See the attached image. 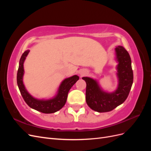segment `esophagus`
Here are the masks:
<instances>
[{
  "instance_id": "34e87169",
  "label": "esophagus",
  "mask_w": 151,
  "mask_h": 151,
  "mask_svg": "<svg viewBox=\"0 0 151 151\" xmlns=\"http://www.w3.org/2000/svg\"><path fill=\"white\" fill-rule=\"evenodd\" d=\"M84 73H85L84 72H82L81 73V75H84Z\"/></svg>"
}]
</instances>
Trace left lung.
I'll return each instance as SVG.
<instances>
[{
  "label": "left lung",
  "instance_id": "left-lung-1",
  "mask_svg": "<svg viewBox=\"0 0 151 151\" xmlns=\"http://www.w3.org/2000/svg\"><path fill=\"white\" fill-rule=\"evenodd\" d=\"M118 85L112 93L104 91L96 80L88 77H83L86 83V101L93 110L99 112H108L124 102L129 94L134 75L129 53L122 46L115 48Z\"/></svg>",
  "mask_w": 151,
  "mask_h": 151
}]
</instances>
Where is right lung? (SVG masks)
<instances>
[{
	"label": "right lung",
	"mask_w": 151,
	"mask_h": 151,
	"mask_svg": "<svg viewBox=\"0 0 151 151\" xmlns=\"http://www.w3.org/2000/svg\"><path fill=\"white\" fill-rule=\"evenodd\" d=\"M29 52V50H28L22 53L17 74V83L22 98L30 108L42 113H53L60 110L67 101L68 91L79 80V77L74 75L63 80L59 86L57 94L54 98L47 100L36 99L27 91L22 81L24 75V62Z\"/></svg>",
	"instance_id": "add662e5"
}]
</instances>
